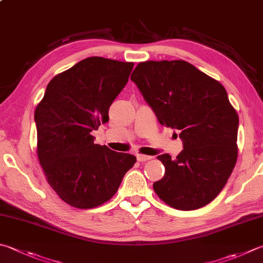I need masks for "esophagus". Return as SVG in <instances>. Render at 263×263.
<instances>
[{
	"label": "esophagus",
	"instance_id": "obj_1",
	"mask_svg": "<svg viewBox=\"0 0 263 263\" xmlns=\"http://www.w3.org/2000/svg\"><path fill=\"white\" fill-rule=\"evenodd\" d=\"M152 157L150 156H144V155H137V160L141 161V162H144L147 160H151Z\"/></svg>",
	"mask_w": 263,
	"mask_h": 263
}]
</instances>
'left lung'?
Wrapping results in <instances>:
<instances>
[{"mask_svg": "<svg viewBox=\"0 0 263 263\" xmlns=\"http://www.w3.org/2000/svg\"><path fill=\"white\" fill-rule=\"evenodd\" d=\"M162 126L180 132L176 159L158 156L165 175L153 190L181 211L200 209L223 189L237 161L238 115L224 87L185 61H147L132 73Z\"/></svg>", "mask_w": 263, "mask_h": 263, "instance_id": "8db88e82", "label": "left lung"}]
</instances>
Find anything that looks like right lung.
I'll return each instance as SVG.
<instances>
[{
    "label": "right lung",
    "instance_id": "obj_1",
    "mask_svg": "<svg viewBox=\"0 0 263 263\" xmlns=\"http://www.w3.org/2000/svg\"><path fill=\"white\" fill-rule=\"evenodd\" d=\"M134 63L89 57L48 83L34 113L37 158L61 199L77 209L101 206L116 195L136 162L129 153L93 143L92 130L126 86Z\"/></svg>",
    "mask_w": 263,
    "mask_h": 263
}]
</instances>
